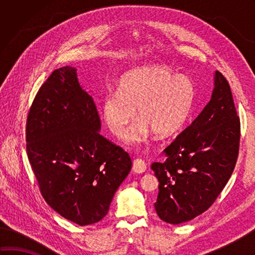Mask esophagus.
<instances>
[{
	"label": "esophagus",
	"mask_w": 255,
	"mask_h": 255,
	"mask_svg": "<svg viewBox=\"0 0 255 255\" xmlns=\"http://www.w3.org/2000/svg\"><path fill=\"white\" fill-rule=\"evenodd\" d=\"M147 170V164H145V162L141 159H136L133 161V164H132V171L134 173H137V174H140V173H143Z\"/></svg>",
	"instance_id": "34e87169"
}]
</instances>
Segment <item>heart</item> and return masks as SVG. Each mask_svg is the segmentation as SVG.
Masks as SVG:
<instances>
[{
	"label": "heart",
	"mask_w": 255,
	"mask_h": 255,
	"mask_svg": "<svg viewBox=\"0 0 255 255\" xmlns=\"http://www.w3.org/2000/svg\"><path fill=\"white\" fill-rule=\"evenodd\" d=\"M195 88L186 75L165 66H149L129 71L118 92H107L102 100L103 122L114 136L122 138L136 116L138 123L125 136L128 144H141L154 132L165 138L185 125L192 112Z\"/></svg>",
	"instance_id": "b5f03b06"
}]
</instances>
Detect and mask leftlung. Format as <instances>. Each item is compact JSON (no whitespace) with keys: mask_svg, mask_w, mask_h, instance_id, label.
<instances>
[{"mask_svg":"<svg viewBox=\"0 0 255 255\" xmlns=\"http://www.w3.org/2000/svg\"><path fill=\"white\" fill-rule=\"evenodd\" d=\"M240 119L228 81L215 72L211 99L194 122L163 151L151 169L159 180L154 208L167 224L197 217L214 204L234 172Z\"/></svg>","mask_w":255,"mask_h":255,"instance_id":"obj_1","label":"left lung"}]
</instances>
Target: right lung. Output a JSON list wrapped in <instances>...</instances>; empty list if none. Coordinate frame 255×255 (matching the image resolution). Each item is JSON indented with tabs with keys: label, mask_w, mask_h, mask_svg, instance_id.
I'll return each instance as SVG.
<instances>
[{
	"label": "right lung",
	"mask_w": 255,
	"mask_h": 255,
	"mask_svg": "<svg viewBox=\"0 0 255 255\" xmlns=\"http://www.w3.org/2000/svg\"><path fill=\"white\" fill-rule=\"evenodd\" d=\"M92 96L77 69L55 70L41 85L27 117V154L42 197L79 226L99 223L131 169L130 156L100 133Z\"/></svg>",
	"instance_id": "1"
}]
</instances>
